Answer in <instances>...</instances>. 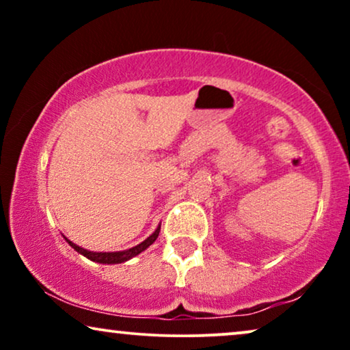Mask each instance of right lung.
<instances>
[{
  "mask_svg": "<svg viewBox=\"0 0 350 350\" xmlns=\"http://www.w3.org/2000/svg\"><path fill=\"white\" fill-rule=\"evenodd\" d=\"M159 231H161V224L156 228V231L151 234L150 237L145 239L142 243H138V245L129 248V250H124V252H90V250H85V248L76 245L68 239L65 237V241L70 243L71 248H75L76 252L81 253V255L89 258L90 261H95V262H100V265H119V262H126L131 260V258L140 255L142 252H145L148 247L151 245V243H154V241L159 236Z\"/></svg>",
  "mask_w": 350,
  "mask_h": 350,
  "instance_id": "1",
  "label": "right lung"
}]
</instances>
